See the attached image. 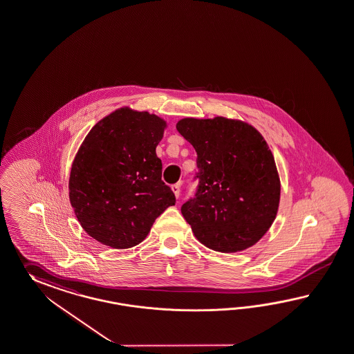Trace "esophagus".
Listing matches in <instances>:
<instances>
[{
  "label": "esophagus",
  "mask_w": 354,
  "mask_h": 354,
  "mask_svg": "<svg viewBox=\"0 0 354 354\" xmlns=\"http://www.w3.org/2000/svg\"><path fill=\"white\" fill-rule=\"evenodd\" d=\"M171 189H173L175 197L179 198V196H180V184H175V185L171 187Z\"/></svg>",
  "instance_id": "34e87169"
}]
</instances>
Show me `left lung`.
Wrapping results in <instances>:
<instances>
[{
  "label": "left lung",
  "mask_w": 354,
  "mask_h": 354,
  "mask_svg": "<svg viewBox=\"0 0 354 354\" xmlns=\"http://www.w3.org/2000/svg\"><path fill=\"white\" fill-rule=\"evenodd\" d=\"M176 129L194 147L196 197L181 206L194 236L209 250H247L268 233L280 202V178L268 142L245 121L185 118Z\"/></svg>",
  "instance_id": "1"
}]
</instances>
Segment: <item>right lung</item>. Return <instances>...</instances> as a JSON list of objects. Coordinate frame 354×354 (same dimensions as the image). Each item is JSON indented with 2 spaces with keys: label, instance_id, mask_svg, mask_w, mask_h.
<instances>
[{
  "label": "right lung",
  "instance_id": "add662e5",
  "mask_svg": "<svg viewBox=\"0 0 354 354\" xmlns=\"http://www.w3.org/2000/svg\"><path fill=\"white\" fill-rule=\"evenodd\" d=\"M166 127L155 113L121 107L86 134L71 165L69 198L82 227L95 241L131 248L175 205L156 155Z\"/></svg>",
  "mask_w": 354,
  "mask_h": 354
}]
</instances>
